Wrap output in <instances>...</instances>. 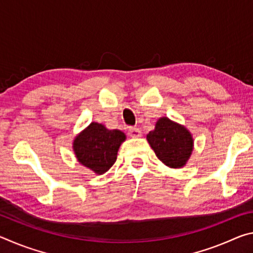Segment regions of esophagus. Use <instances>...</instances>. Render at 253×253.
Returning a JSON list of instances; mask_svg holds the SVG:
<instances>
[{
    "label": "esophagus",
    "instance_id": "1",
    "mask_svg": "<svg viewBox=\"0 0 253 253\" xmlns=\"http://www.w3.org/2000/svg\"><path fill=\"white\" fill-rule=\"evenodd\" d=\"M128 134H129L130 137L137 138V137L142 136V131H140L139 128H137V127H129V129H128Z\"/></svg>",
    "mask_w": 253,
    "mask_h": 253
}]
</instances>
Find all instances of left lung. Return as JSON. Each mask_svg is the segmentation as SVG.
<instances>
[{
	"label": "left lung",
	"instance_id": "obj_1",
	"mask_svg": "<svg viewBox=\"0 0 253 253\" xmlns=\"http://www.w3.org/2000/svg\"><path fill=\"white\" fill-rule=\"evenodd\" d=\"M146 139L158 160L170 169H182L190 160L194 148L191 131L168 117L157 119L154 130Z\"/></svg>",
	"mask_w": 253,
	"mask_h": 253
}]
</instances>
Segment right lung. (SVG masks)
<instances>
[{
	"mask_svg": "<svg viewBox=\"0 0 253 253\" xmlns=\"http://www.w3.org/2000/svg\"><path fill=\"white\" fill-rule=\"evenodd\" d=\"M125 140V132L110 130L102 124L92 122L75 137L72 149L81 165L102 175L115 164L118 149Z\"/></svg>",
	"mask_w": 253,
	"mask_h": 253,
	"instance_id": "right-lung-1",
	"label": "right lung"
}]
</instances>
